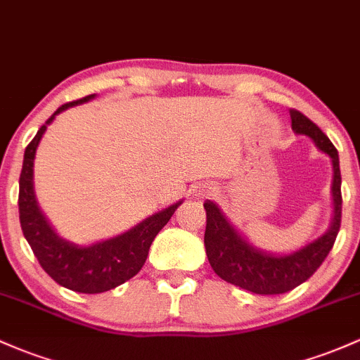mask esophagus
I'll use <instances>...</instances> for the list:
<instances>
[{
    "mask_svg": "<svg viewBox=\"0 0 360 360\" xmlns=\"http://www.w3.org/2000/svg\"><path fill=\"white\" fill-rule=\"evenodd\" d=\"M212 192H214V191H212V188H204V191H202V195H211Z\"/></svg>",
    "mask_w": 360,
    "mask_h": 360,
    "instance_id": "esophagus-1",
    "label": "esophagus"
}]
</instances>
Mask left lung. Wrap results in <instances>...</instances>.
<instances>
[{"label": "left lung", "instance_id": "8db88e82", "mask_svg": "<svg viewBox=\"0 0 360 360\" xmlns=\"http://www.w3.org/2000/svg\"><path fill=\"white\" fill-rule=\"evenodd\" d=\"M290 117H292L293 132L311 137L316 146L333 161L335 218L330 230L297 252L288 256H271L254 249L240 238L233 226L223 218L216 204H212L211 200L204 204L207 218L204 245L211 268L221 280L259 295H278V293L290 292L309 280L333 249L342 223V175H340L338 150L331 144L326 134L300 111L290 110Z\"/></svg>", "mask_w": 360, "mask_h": 360}]
</instances>
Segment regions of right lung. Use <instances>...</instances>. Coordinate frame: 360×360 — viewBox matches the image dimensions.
Listing matches in <instances>:
<instances>
[{"mask_svg":"<svg viewBox=\"0 0 360 360\" xmlns=\"http://www.w3.org/2000/svg\"><path fill=\"white\" fill-rule=\"evenodd\" d=\"M92 98L94 94L63 104L37 130L36 137L25 148L24 166H22L20 173V191H18V214H20L22 231H24V237L29 242L34 256L39 261L41 268L58 285L80 293L108 292V290L118 287L134 278L141 271L148 259L150 243L181 204H173L165 211L149 216L148 219L139 223L127 233L94 243L91 247L73 245L53 231V228L49 226V223L46 221L37 207L36 197H34L32 166L37 144H39L46 127L53 122L58 113L75 106V104L86 103Z\"/></svg>","mask_w":360,"mask_h":360,"instance_id":"1","label":"right lung"}]
</instances>
